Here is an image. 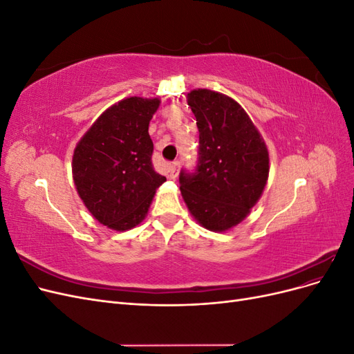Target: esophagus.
<instances>
[{
  "instance_id": "obj_1",
  "label": "esophagus",
  "mask_w": 354,
  "mask_h": 354,
  "mask_svg": "<svg viewBox=\"0 0 354 354\" xmlns=\"http://www.w3.org/2000/svg\"><path fill=\"white\" fill-rule=\"evenodd\" d=\"M178 169H180V164L178 162H174L173 165H169V168H168V178H171V180L177 178Z\"/></svg>"
}]
</instances>
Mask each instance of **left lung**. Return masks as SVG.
I'll list each match as a JSON object with an SVG mask.
<instances>
[{
  "label": "left lung",
  "instance_id": "obj_1",
  "mask_svg": "<svg viewBox=\"0 0 354 354\" xmlns=\"http://www.w3.org/2000/svg\"><path fill=\"white\" fill-rule=\"evenodd\" d=\"M187 104L199 130V164L194 174L181 171V196L202 227L227 232L261 198L269 151L248 113L229 95L195 88L187 93Z\"/></svg>",
  "mask_w": 354,
  "mask_h": 354
}]
</instances>
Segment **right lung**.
I'll return each instance as SVG.
<instances>
[{
	"label": "right lung",
	"mask_w": 354,
	"mask_h": 354,
	"mask_svg": "<svg viewBox=\"0 0 354 354\" xmlns=\"http://www.w3.org/2000/svg\"><path fill=\"white\" fill-rule=\"evenodd\" d=\"M160 100L127 97L106 109L77 143L72 177L85 208L103 226L124 232L140 224L167 181L152 164L149 122Z\"/></svg>",
	"instance_id": "add662e5"
}]
</instances>
